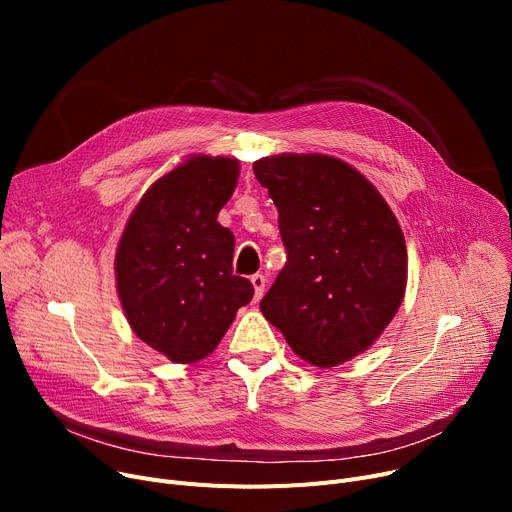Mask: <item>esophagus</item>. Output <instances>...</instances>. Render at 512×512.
Masks as SVG:
<instances>
[{"label":"esophagus","instance_id":"obj_1","mask_svg":"<svg viewBox=\"0 0 512 512\" xmlns=\"http://www.w3.org/2000/svg\"><path fill=\"white\" fill-rule=\"evenodd\" d=\"M251 282H253V286H255V303L263 297V292H265V276L263 274H255V276H251Z\"/></svg>","mask_w":512,"mask_h":512}]
</instances>
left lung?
Instances as JSON below:
<instances>
[{"label":"left lung","instance_id":"left-lung-1","mask_svg":"<svg viewBox=\"0 0 512 512\" xmlns=\"http://www.w3.org/2000/svg\"><path fill=\"white\" fill-rule=\"evenodd\" d=\"M276 209L286 265L261 299L265 319L317 367L371 346L407 286L405 236L355 168L330 155H274L253 164Z\"/></svg>","mask_w":512,"mask_h":512}]
</instances>
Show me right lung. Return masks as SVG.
<instances>
[{"instance_id": "add662e5", "label": "right lung", "mask_w": 512, "mask_h": 512, "mask_svg": "<svg viewBox=\"0 0 512 512\" xmlns=\"http://www.w3.org/2000/svg\"><path fill=\"white\" fill-rule=\"evenodd\" d=\"M238 180V161L197 155L143 195L116 253L128 324L174 363L207 357L253 284L234 276V234L218 222Z\"/></svg>"}]
</instances>
